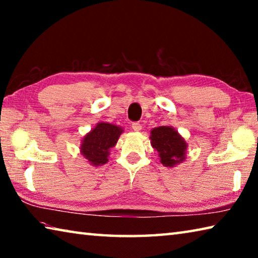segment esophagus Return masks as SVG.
I'll use <instances>...</instances> for the list:
<instances>
[{"label":"esophagus","instance_id":"34e87169","mask_svg":"<svg viewBox=\"0 0 258 258\" xmlns=\"http://www.w3.org/2000/svg\"><path fill=\"white\" fill-rule=\"evenodd\" d=\"M132 130L134 132H140V131L142 130V125L140 123H133L132 124Z\"/></svg>","mask_w":258,"mask_h":258}]
</instances>
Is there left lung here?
<instances>
[{
  "label": "left lung",
  "mask_w": 258,
  "mask_h": 258,
  "mask_svg": "<svg viewBox=\"0 0 258 258\" xmlns=\"http://www.w3.org/2000/svg\"><path fill=\"white\" fill-rule=\"evenodd\" d=\"M150 143L158 152L160 163L165 167H175L186 158L187 143L172 126H158L152 128Z\"/></svg>",
  "instance_id": "1"
}]
</instances>
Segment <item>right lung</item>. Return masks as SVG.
<instances>
[{"label": "right lung", "mask_w": 258, "mask_h": 258, "mask_svg": "<svg viewBox=\"0 0 258 258\" xmlns=\"http://www.w3.org/2000/svg\"><path fill=\"white\" fill-rule=\"evenodd\" d=\"M123 127L100 121L81 140V155L92 166H102L109 160L110 149L116 146Z\"/></svg>", "instance_id": "add662e5"}]
</instances>
